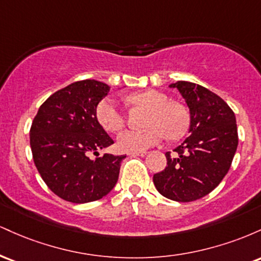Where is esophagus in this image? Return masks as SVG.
I'll use <instances>...</instances> for the list:
<instances>
[{"mask_svg": "<svg viewBox=\"0 0 261 261\" xmlns=\"http://www.w3.org/2000/svg\"><path fill=\"white\" fill-rule=\"evenodd\" d=\"M131 155V157H136V155H140V157H143V155L147 154V152H131V153H128Z\"/></svg>", "mask_w": 261, "mask_h": 261, "instance_id": "esophagus-1", "label": "esophagus"}]
</instances>
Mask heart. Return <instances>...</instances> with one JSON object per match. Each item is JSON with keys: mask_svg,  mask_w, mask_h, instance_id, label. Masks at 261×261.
Here are the masks:
<instances>
[{"mask_svg": "<svg viewBox=\"0 0 261 261\" xmlns=\"http://www.w3.org/2000/svg\"><path fill=\"white\" fill-rule=\"evenodd\" d=\"M128 104L149 108L148 118L143 131L126 130L118 136V147L124 152H145L166 139L175 140L185 134L189 126L187 110L169 101L164 93L149 91L134 93L126 97ZM100 126L109 133H116L125 125V116L118 104L110 98L100 100L95 110Z\"/></svg>", "mask_w": 261, "mask_h": 261, "instance_id": "heart-1", "label": "heart"}]
</instances>
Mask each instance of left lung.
Instances as JSON below:
<instances>
[{
  "instance_id": "1",
  "label": "left lung",
  "mask_w": 261,
  "mask_h": 261,
  "mask_svg": "<svg viewBox=\"0 0 261 261\" xmlns=\"http://www.w3.org/2000/svg\"><path fill=\"white\" fill-rule=\"evenodd\" d=\"M176 88L190 113L189 137L167 152V167L153 175L161 195L178 202L201 199L228 173L237 146L236 115L228 104L214 92L196 83L178 81Z\"/></svg>"
}]
</instances>
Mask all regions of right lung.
<instances>
[{
    "label": "right lung",
    "mask_w": 261,
    "mask_h": 261,
    "mask_svg": "<svg viewBox=\"0 0 261 261\" xmlns=\"http://www.w3.org/2000/svg\"><path fill=\"white\" fill-rule=\"evenodd\" d=\"M110 87L95 80L79 81L55 92L39 108L31 127V148L39 174L59 197L86 203L115 187L126 155L99 149L114 141L97 120L98 103ZM92 153L97 157L93 160Z\"/></svg>",
    "instance_id": "1"
}]
</instances>
